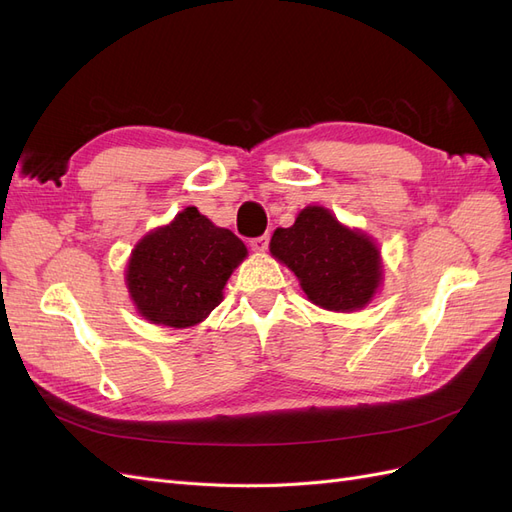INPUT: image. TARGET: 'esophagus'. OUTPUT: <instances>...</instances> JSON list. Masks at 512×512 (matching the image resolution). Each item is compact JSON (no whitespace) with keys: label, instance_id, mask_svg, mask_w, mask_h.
<instances>
[{"label":"esophagus","instance_id":"34e87169","mask_svg":"<svg viewBox=\"0 0 512 512\" xmlns=\"http://www.w3.org/2000/svg\"><path fill=\"white\" fill-rule=\"evenodd\" d=\"M250 247H252V250H254L256 254L267 252V247H269V235H262V237L252 239V241H250Z\"/></svg>","mask_w":512,"mask_h":512}]
</instances>
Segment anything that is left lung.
<instances>
[{
  "mask_svg": "<svg viewBox=\"0 0 512 512\" xmlns=\"http://www.w3.org/2000/svg\"><path fill=\"white\" fill-rule=\"evenodd\" d=\"M269 252L297 275L305 297L329 312L367 307L384 282L376 239L320 205L301 209L290 228H277Z\"/></svg>",
  "mask_w": 512,
  "mask_h": 512,
  "instance_id": "1",
  "label": "left lung"
}]
</instances>
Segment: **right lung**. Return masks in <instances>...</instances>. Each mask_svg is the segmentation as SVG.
I'll return each mask as SVG.
<instances>
[{"instance_id": "add662e5", "label": "right lung", "mask_w": 512, "mask_h": 512, "mask_svg": "<svg viewBox=\"0 0 512 512\" xmlns=\"http://www.w3.org/2000/svg\"><path fill=\"white\" fill-rule=\"evenodd\" d=\"M245 258L247 247L239 237L196 207H185L134 245L126 288L147 322L196 327L222 303L228 277Z\"/></svg>"}]
</instances>
